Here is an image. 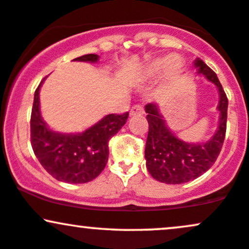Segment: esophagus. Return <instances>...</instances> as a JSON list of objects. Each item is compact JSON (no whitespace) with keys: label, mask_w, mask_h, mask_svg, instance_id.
Returning a JSON list of instances; mask_svg holds the SVG:
<instances>
[{"label":"esophagus","mask_w":249,"mask_h":249,"mask_svg":"<svg viewBox=\"0 0 249 249\" xmlns=\"http://www.w3.org/2000/svg\"><path fill=\"white\" fill-rule=\"evenodd\" d=\"M144 113V107L141 104H136L131 107L130 110V115L131 116H141Z\"/></svg>","instance_id":"esophagus-1"}]
</instances>
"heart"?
Returning <instances> with one entry per match:
<instances>
[{
    "label": "heart",
    "mask_w": 249,
    "mask_h": 249,
    "mask_svg": "<svg viewBox=\"0 0 249 249\" xmlns=\"http://www.w3.org/2000/svg\"><path fill=\"white\" fill-rule=\"evenodd\" d=\"M180 68H181V62L177 56H168L166 58L158 59V61L153 62L152 64L148 67L147 73L150 76H154L159 73L162 69H165V73L168 78H176L178 76Z\"/></svg>",
    "instance_id": "1"
}]
</instances>
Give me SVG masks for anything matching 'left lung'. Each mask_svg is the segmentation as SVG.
Here are the masks:
<instances>
[{
  "mask_svg": "<svg viewBox=\"0 0 249 249\" xmlns=\"http://www.w3.org/2000/svg\"><path fill=\"white\" fill-rule=\"evenodd\" d=\"M194 64L199 68V72L214 83L219 90V128L205 144H187L179 141L168 130L156 104L148 103L145 105L148 122L145 145L146 167L154 179L165 184H184L198 178L215 162L224 145L227 126V96L216 73L204 61L196 59Z\"/></svg>",
  "mask_w": 249,
  "mask_h": 249,
  "instance_id": "left-lung-1",
  "label": "left lung"
}]
</instances>
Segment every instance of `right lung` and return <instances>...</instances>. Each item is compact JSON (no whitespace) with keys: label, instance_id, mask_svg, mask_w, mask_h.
<instances>
[{"label":"right lung","instance_id":"obj_1","mask_svg":"<svg viewBox=\"0 0 249 249\" xmlns=\"http://www.w3.org/2000/svg\"><path fill=\"white\" fill-rule=\"evenodd\" d=\"M98 55L89 53L73 61L97 62ZM44 81V78H43ZM42 81V82H43ZM34 96L30 118V141L34 153L48 173L59 181L84 184L101 174L108 158V142L126 123L128 112L111 113L85 132H53L39 113V87Z\"/></svg>","mask_w":249,"mask_h":249}]
</instances>
